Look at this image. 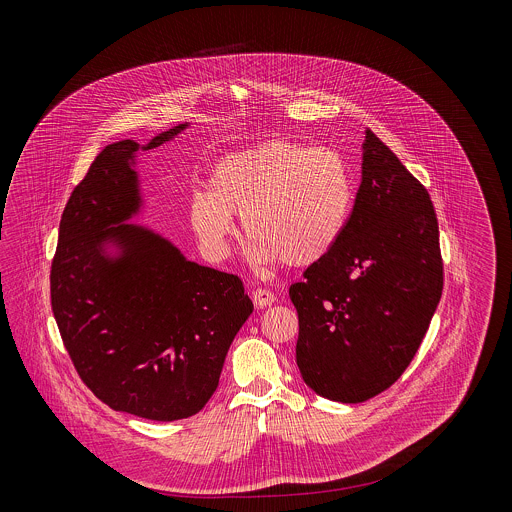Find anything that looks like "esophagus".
Masks as SVG:
<instances>
[{"mask_svg":"<svg viewBox=\"0 0 512 512\" xmlns=\"http://www.w3.org/2000/svg\"><path fill=\"white\" fill-rule=\"evenodd\" d=\"M252 301H254V305L256 307H268V305H272L274 301H276V295L274 293L270 292V290H254L252 292Z\"/></svg>","mask_w":512,"mask_h":512,"instance_id":"34e87169","label":"esophagus"}]
</instances>
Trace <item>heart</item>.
<instances>
[{
	"instance_id": "1",
	"label": "heart",
	"mask_w": 512,
	"mask_h": 512,
	"mask_svg": "<svg viewBox=\"0 0 512 512\" xmlns=\"http://www.w3.org/2000/svg\"><path fill=\"white\" fill-rule=\"evenodd\" d=\"M353 181L341 153L290 140H270L219 159L209 189L191 197L189 219L213 258L228 254L240 217L246 258L309 266L327 256L345 232L353 209Z\"/></svg>"
}]
</instances>
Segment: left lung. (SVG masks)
I'll return each mask as SVG.
<instances>
[{"instance_id": "1", "label": "left lung", "mask_w": 512, "mask_h": 512, "mask_svg": "<svg viewBox=\"0 0 512 512\" xmlns=\"http://www.w3.org/2000/svg\"><path fill=\"white\" fill-rule=\"evenodd\" d=\"M441 290L430 195L366 130L363 181L345 232L290 288L303 382L345 404L384 392L418 353Z\"/></svg>"}]
</instances>
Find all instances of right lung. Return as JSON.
Segmentation results:
<instances>
[{
	"mask_svg": "<svg viewBox=\"0 0 512 512\" xmlns=\"http://www.w3.org/2000/svg\"><path fill=\"white\" fill-rule=\"evenodd\" d=\"M187 126L96 155L63 211L51 266L53 315L78 376L112 410L155 422L205 408L254 309L238 276L199 266L130 224L142 209L136 153Z\"/></svg>",
	"mask_w": 512,
	"mask_h": 512,
	"instance_id": "add662e5",
	"label": "right lung"
}]
</instances>
